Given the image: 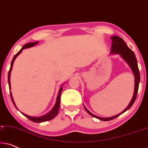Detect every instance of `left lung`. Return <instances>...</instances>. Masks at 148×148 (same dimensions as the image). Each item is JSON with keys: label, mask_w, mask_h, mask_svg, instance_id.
<instances>
[{"label": "left lung", "mask_w": 148, "mask_h": 148, "mask_svg": "<svg viewBox=\"0 0 148 148\" xmlns=\"http://www.w3.org/2000/svg\"><path fill=\"white\" fill-rule=\"evenodd\" d=\"M110 39L112 40V46H111L110 54H119L121 57L127 62L129 67H130L131 71H132L133 75H134L135 87H134V92H133V98L131 99V102H129L128 106H127V108H125L124 110L122 111L121 113H119V114L115 115V116H113L111 117H106V118H105V117L104 118V117L96 116V115L92 114V113L91 112L84 104L85 108H86V110L87 112H88V114H90L91 116H92L93 117H95V118L103 121H110L115 118H116L117 116H120V115L122 114L123 113H124L125 112H126L127 110H128L132 106L133 103L135 102V99H136L137 92H138L139 84V82H140V74H139L138 65H137V61L136 57H135L134 52H133L132 50L128 47V46L125 44L124 40H123L121 38L119 37V36H112V37H110Z\"/></svg>", "instance_id": "1"}]
</instances>
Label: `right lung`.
Here are the masks:
<instances>
[{"mask_svg": "<svg viewBox=\"0 0 148 148\" xmlns=\"http://www.w3.org/2000/svg\"><path fill=\"white\" fill-rule=\"evenodd\" d=\"M38 42H39L37 41V42H30V43H27V44H25V45H24L23 47L21 48V49L18 52L17 54H15V56H14L13 60H12V61H11V67H10L9 73H8V83H9V90H11V82H10V77H11V71H12V68H13V65L14 61H15V58H17V56H19V54L21 53L22 50H24V49H25V48H29L33 47V46L36 45V44H38ZM63 86H64V84L62 85V86H60V90H59V92H58V96H57V97H56V101L55 104H54V106H53V108H52V110H50V112H48V113H46V114H44V115H42V116H29V115H27V114H25V113L21 112V114H23L25 117H27V118L29 119L30 121H33V122H34V123H42V122H45V121H48L52 120V119H54V117H55L56 115L58 114V110H59L60 94H61V92H62V88H63ZM10 94H11V98L12 102H13L14 106H15V108H17L18 110H19V109H18L17 107L16 106L15 102H14V100H13V96H12L11 92H10Z\"/></svg>", "mask_w": 148, "mask_h": 148, "instance_id": "1", "label": "right lung"}]
</instances>
